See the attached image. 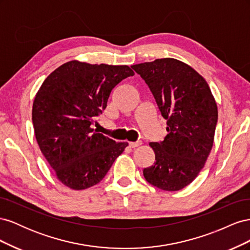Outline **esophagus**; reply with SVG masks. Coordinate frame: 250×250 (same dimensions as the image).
<instances>
[{
	"label": "esophagus",
	"instance_id": "34e87169",
	"mask_svg": "<svg viewBox=\"0 0 250 250\" xmlns=\"http://www.w3.org/2000/svg\"><path fill=\"white\" fill-rule=\"evenodd\" d=\"M141 144H142V142H130V143H128V145H129L130 148H137L141 145Z\"/></svg>",
	"mask_w": 250,
	"mask_h": 250
}]
</instances>
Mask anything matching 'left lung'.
<instances>
[{
	"instance_id": "left-lung-1",
	"label": "left lung",
	"mask_w": 250,
	"mask_h": 250,
	"mask_svg": "<svg viewBox=\"0 0 250 250\" xmlns=\"http://www.w3.org/2000/svg\"><path fill=\"white\" fill-rule=\"evenodd\" d=\"M146 82L167 120L164 141L150 143L152 166L143 170L150 185L179 191L197 177L213 147L218 122L217 104L204 78L174 58L131 66Z\"/></svg>"
}]
</instances>
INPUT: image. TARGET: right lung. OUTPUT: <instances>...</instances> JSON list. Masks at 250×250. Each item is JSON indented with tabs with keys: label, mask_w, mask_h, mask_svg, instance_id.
I'll return each instance as SVG.
<instances>
[{
	"label": "right lung",
	"mask_w": 250,
	"mask_h": 250,
	"mask_svg": "<svg viewBox=\"0 0 250 250\" xmlns=\"http://www.w3.org/2000/svg\"><path fill=\"white\" fill-rule=\"evenodd\" d=\"M128 65L73 60L51 73L33 102L37 144L58 180L84 190L104 178L127 143H117L93 126L106 108L112 88L133 76Z\"/></svg>",
	"instance_id": "right-lung-1"
}]
</instances>
